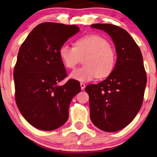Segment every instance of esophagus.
<instances>
[{
    "mask_svg": "<svg viewBox=\"0 0 157 157\" xmlns=\"http://www.w3.org/2000/svg\"><path fill=\"white\" fill-rule=\"evenodd\" d=\"M80 86H81V89H82V90H84V89L85 88V83L81 82V83H80Z\"/></svg>",
    "mask_w": 157,
    "mask_h": 157,
    "instance_id": "1",
    "label": "esophagus"
}]
</instances>
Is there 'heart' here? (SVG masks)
<instances>
[{
	"instance_id": "heart-1",
	"label": "heart",
	"mask_w": 157,
	"mask_h": 157,
	"mask_svg": "<svg viewBox=\"0 0 157 157\" xmlns=\"http://www.w3.org/2000/svg\"><path fill=\"white\" fill-rule=\"evenodd\" d=\"M59 55L64 65L73 69L84 58L85 66L72 71L70 77L82 82L94 79L108 77L115 67L116 56L115 51L109 41L98 34H87L78 39L75 46L65 44L60 46Z\"/></svg>"
}]
</instances>
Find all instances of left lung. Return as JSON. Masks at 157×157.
Here are the masks:
<instances>
[{"label": "left lung", "instance_id": "8db88e82", "mask_svg": "<svg viewBox=\"0 0 157 157\" xmlns=\"http://www.w3.org/2000/svg\"><path fill=\"white\" fill-rule=\"evenodd\" d=\"M104 30L116 46V63L106 79L87 85L90 118L105 132H116L126 127L138 113L143 101L147 75L139 46L127 31L111 24H94Z\"/></svg>", "mask_w": 157, "mask_h": 157}]
</instances>
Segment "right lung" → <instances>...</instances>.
<instances>
[{
	"label": "right lung",
	"instance_id": "1",
	"mask_svg": "<svg viewBox=\"0 0 157 157\" xmlns=\"http://www.w3.org/2000/svg\"><path fill=\"white\" fill-rule=\"evenodd\" d=\"M79 31L75 25L41 23L20 46L13 74L15 101L25 120L37 129L51 131L63 125L72 98L81 91L75 79L58 85L67 75L60 48Z\"/></svg>",
	"mask_w": 157,
	"mask_h": 157
}]
</instances>
